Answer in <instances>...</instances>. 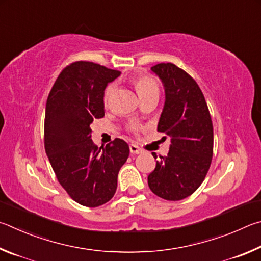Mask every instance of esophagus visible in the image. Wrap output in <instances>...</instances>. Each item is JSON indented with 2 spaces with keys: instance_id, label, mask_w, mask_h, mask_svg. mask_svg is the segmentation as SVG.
<instances>
[{
  "instance_id": "obj_1",
  "label": "esophagus",
  "mask_w": 261,
  "mask_h": 261,
  "mask_svg": "<svg viewBox=\"0 0 261 261\" xmlns=\"http://www.w3.org/2000/svg\"><path fill=\"white\" fill-rule=\"evenodd\" d=\"M129 151H130V153H133V154H139V153L142 152V149H140L136 144H130L129 145Z\"/></svg>"
}]
</instances>
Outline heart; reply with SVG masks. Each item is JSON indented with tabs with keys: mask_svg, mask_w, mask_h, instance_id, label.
<instances>
[{
	"mask_svg": "<svg viewBox=\"0 0 261 261\" xmlns=\"http://www.w3.org/2000/svg\"><path fill=\"white\" fill-rule=\"evenodd\" d=\"M134 82V86L136 88V91H138V94L140 97H143V96L148 95V94H151V93H158V86L156 82H154L151 77H148V76H144V75H141L135 77L133 80ZM114 91V87L113 85H110L108 86V88L105 89V93H104V102L105 103H109L110 98H111V96Z\"/></svg>",
	"mask_w": 261,
	"mask_h": 261,
	"instance_id": "obj_1",
	"label": "heart"
}]
</instances>
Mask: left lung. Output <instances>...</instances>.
Wrapping results in <instances>:
<instances>
[{"mask_svg":"<svg viewBox=\"0 0 261 261\" xmlns=\"http://www.w3.org/2000/svg\"><path fill=\"white\" fill-rule=\"evenodd\" d=\"M165 90L157 130L171 138L166 157H161L148 176L154 195L181 200L202 185L213 154V125L202 90L188 73L172 63L151 67ZM157 158L156 153H152Z\"/></svg>","mask_w":261,"mask_h":261,"instance_id":"8db88e82","label":"left lung"}]
</instances>
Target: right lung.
<instances>
[{
    "label": "right lung",
    "instance_id": "right-lung-1",
    "mask_svg": "<svg viewBox=\"0 0 261 261\" xmlns=\"http://www.w3.org/2000/svg\"><path fill=\"white\" fill-rule=\"evenodd\" d=\"M119 75L93 62L72 63L58 75L45 105V153L59 184L84 206L97 207L113 197L129 156L121 139L105 148L91 140V122L104 117V90Z\"/></svg>",
    "mask_w": 261,
    "mask_h": 261
}]
</instances>
